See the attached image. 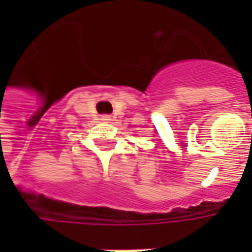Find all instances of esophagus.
I'll return each mask as SVG.
<instances>
[{
  "label": "esophagus",
  "instance_id": "esophagus-1",
  "mask_svg": "<svg viewBox=\"0 0 252 252\" xmlns=\"http://www.w3.org/2000/svg\"><path fill=\"white\" fill-rule=\"evenodd\" d=\"M101 119L102 121H111V116H108V115H103Z\"/></svg>",
  "mask_w": 252,
  "mask_h": 252
}]
</instances>
